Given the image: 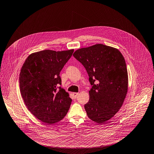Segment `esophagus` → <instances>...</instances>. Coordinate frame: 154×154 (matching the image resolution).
I'll list each match as a JSON object with an SVG mask.
<instances>
[{"instance_id":"1","label":"esophagus","mask_w":154,"mask_h":154,"mask_svg":"<svg viewBox=\"0 0 154 154\" xmlns=\"http://www.w3.org/2000/svg\"><path fill=\"white\" fill-rule=\"evenodd\" d=\"M78 94H79V93H76V92H73V97H74L75 99L76 98L77 96L78 95Z\"/></svg>"}]
</instances>
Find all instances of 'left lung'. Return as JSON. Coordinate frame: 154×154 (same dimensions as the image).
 Segmentation results:
<instances>
[{"mask_svg":"<svg viewBox=\"0 0 154 154\" xmlns=\"http://www.w3.org/2000/svg\"><path fill=\"white\" fill-rule=\"evenodd\" d=\"M73 55L84 65L92 85L84 106L87 115L97 123H105L119 111L126 97L125 59L118 49L100 43L80 48Z\"/></svg>","mask_w":154,"mask_h":154,"instance_id":"1","label":"left lung"}]
</instances>
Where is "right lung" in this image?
<instances>
[{
    "label": "right lung",
    "instance_id": "right-lung-1",
    "mask_svg": "<svg viewBox=\"0 0 154 154\" xmlns=\"http://www.w3.org/2000/svg\"><path fill=\"white\" fill-rule=\"evenodd\" d=\"M73 51L43 50L32 53L21 68L20 91L25 104L36 118L47 125L62 120L70 108L69 93L58 85L62 83L60 72Z\"/></svg>",
    "mask_w": 154,
    "mask_h": 154
}]
</instances>
